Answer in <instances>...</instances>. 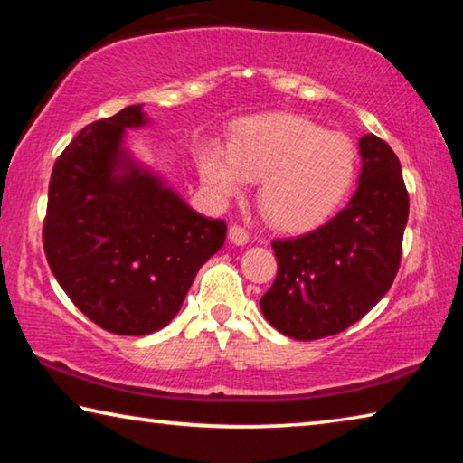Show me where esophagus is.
Instances as JSON below:
<instances>
[{
    "mask_svg": "<svg viewBox=\"0 0 463 463\" xmlns=\"http://www.w3.org/2000/svg\"><path fill=\"white\" fill-rule=\"evenodd\" d=\"M229 239H231V242H234V245H247V242H249V232H247L245 226L231 224Z\"/></svg>",
    "mask_w": 463,
    "mask_h": 463,
    "instance_id": "34e87169",
    "label": "esophagus"
}]
</instances>
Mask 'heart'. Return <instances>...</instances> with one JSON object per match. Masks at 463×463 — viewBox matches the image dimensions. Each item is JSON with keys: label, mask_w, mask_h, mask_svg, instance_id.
Listing matches in <instances>:
<instances>
[{"label": "heart", "mask_w": 463, "mask_h": 463, "mask_svg": "<svg viewBox=\"0 0 463 463\" xmlns=\"http://www.w3.org/2000/svg\"><path fill=\"white\" fill-rule=\"evenodd\" d=\"M355 167L354 140L300 114L255 116L234 130L229 148L208 143L198 151L202 182L218 198L260 179L257 206L281 231L323 222L354 185Z\"/></svg>", "instance_id": "b5f03b06"}]
</instances>
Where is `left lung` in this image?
<instances>
[{
  "instance_id": "8db88e82",
  "label": "left lung",
  "mask_w": 463,
  "mask_h": 463,
  "mask_svg": "<svg viewBox=\"0 0 463 463\" xmlns=\"http://www.w3.org/2000/svg\"><path fill=\"white\" fill-rule=\"evenodd\" d=\"M362 175L354 198L326 224L271 242L278 276L261 298L268 323L298 341L345 331L394 281L409 221L401 161L386 140L359 138Z\"/></svg>"
}]
</instances>
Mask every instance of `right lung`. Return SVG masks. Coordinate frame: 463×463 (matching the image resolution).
Returning <instances> with one entry per match:
<instances>
[{
    "label": "right lung",
    "mask_w": 463,
    "mask_h": 463,
    "mask_svg": "<svg viewBox=\"0 0 463 463\" xmlns=\"http://www.w3.org/2000/svg\"><path fill=\"white\" fill-rule=\"evenodd\" d=\"M143 106L91 122L54 161L43 226L54 278L91 323L148 335L171 323L226 222L187 206L120 146Z\"/></svg>",
    "instance_id": "obj_1"
}]
</instances>
